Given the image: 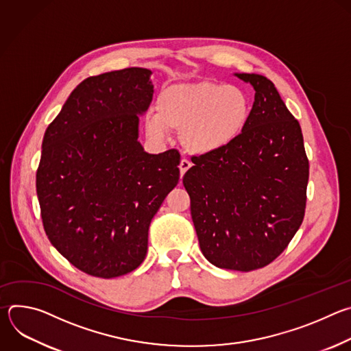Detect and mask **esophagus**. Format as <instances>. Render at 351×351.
Instances as JSON below:
<instances>
[{
    "label": "esophagus",
    "instance_id": "34e87169",
    "mask_svg": "<svg viewBox=\"0 0 351 351\" xmlns=\"http://www.w3.org/2000/svg\"><path fill=\"white\" fill-rule=\"evenodd\" d=\"M179 168H180V176L183 178V175L191 168V162L189 161V160H186V158H183L182 161H180V165H179Z\"/></svg>",
    "mask_w": 351,
    "mask_h": 351
}]
</instances>
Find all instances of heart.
I'll return each mask as SVG.
<instances>
[{"mask_svg": "<svg viewBox=\"0 0 351 351\" xmlns=\"http://www.w3.org/2000/svg\"><path fill=\"white\" fill-rule=\"evenodd\" d=\"M156 110L144 119L148 136L161 140L169 129L180 130L187 152L204 156L222 152L241 136L253 104L239 86L203 80L169 86L158 95Z\"/></svg>", "mask_w": 351, "mask_h": 351, "instance_id": "obj_1", "label": "heart"}]
</instances>
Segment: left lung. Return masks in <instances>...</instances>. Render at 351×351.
<instances>
[{
	"instance_id": "1",
	"label": "left lung",
	"mask_w": 351,
	"mask_h": 351,
	"mask_svg": "<svg viewBox=\"0 0 351 351\" xmlns=\"http://www.w3.org/2000/svg\"><path fill=\"white\" fill-rule=\"evenodd\" d=\"M256 90L241 136L222 152L193 157L183 176L204 257L248 272L276 260L302 225L310 175L302 128L275 84L237 73Z\"/></svg>"
}]
</instances>
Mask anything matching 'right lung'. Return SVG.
Listing matches in <instances>:
<instances>
[{
  "label": "right lung",
  "mask_w": 351,
  "mask_h": 351,
  "mask_svg": "<svg viewBox=\"0 0 351 351\" xmlns=\"http://www.w3.org/2000/svg\"><path fill=\"white\" fill-rule=\"evenodd\" d=\"M152 71L83 80L48 125L36 173L45 234L82 272L117 278L147 254L148 229L179 182L180 154H147L138 115L153 99Z\"/></svg>",
  "instance_id": "right-lung-1"
}]
</instances>
